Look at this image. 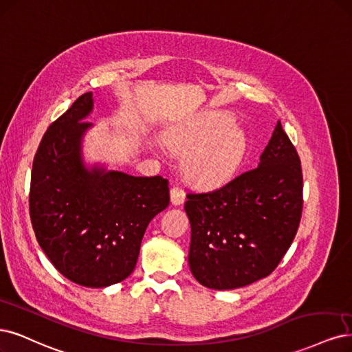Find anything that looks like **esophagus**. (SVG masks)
I'll return each mask as SVG.
<instances>
[{
  "label": "esophagus",
  "mask_w": 352,
  "mask_h": 352,
  "mask_svg": "<svg viewBox=\"0 0 352 352\" xmlns=\"http://www.w3.org/2000/svg\"><path fill=\"white\" fill-rule=\"evenodd\" d=\"M170 199H172L173 205L184 204L185 202V192H184V189H182L179 185H175L170 189Z\"/></svg>",
  "instance_id": "1"
}]
</instances>
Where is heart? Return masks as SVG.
Segmentation results:
<instances>
[{
	"label": "heart",
	"mask_w": 352,
	"mask_h": 352,
	"mask_svg": "<svg viewBox=\"0 0 352 352\" xmlns=\"http://www.w3.org/2000/svg\"><path fill=\"white\" fill-rule=\"evenodd\" d=\"M164 142L172 150L186 154L185 172L189 180L201 186H217L234 175L243 162L248 138L230 119L210 115L188 126L168 129Z\"/></svg>",
	"instance_id": "1"
}]
</instances>
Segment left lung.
<instances>
[{
    "instance_id": "obj_1",
    "label": "left lung",
    "mask_w": 352,
    "mask_h": 352,
    "mask_svg": "<svg viewBox=\"0 0 352 352\" xmlns=\"http://www.w3.org/2000/svg\"><path fill=\"white\" fill-rule=\"evenodd\" d=\"M186 198L188 261L199 284L234 289L268 276L292 246L302 210L300 157L280 120L258 167Z\"/></svg>"
}]
</instances>
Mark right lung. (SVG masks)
Returning a JSON list of instances; mask_svg holds the SVG:
<instances>
[{"label": "right lung", "instance_id": "add662e5", "mask_svg": "<svg viewBox=\"0 0 352 352\" xmlns=\"http://www.w3.org/2000/svg\"><path fill=\"white\" fill-rule=\"evenodd\" d=\"M93 93L47 128L30 180V220L55 268L82 287L103 288L134 271L145 228L168 202V180L138 177L82 163L81 142L93 124Z\"/></svg>", "mask_w": 352, "mask_h": 352}]
</instances>
